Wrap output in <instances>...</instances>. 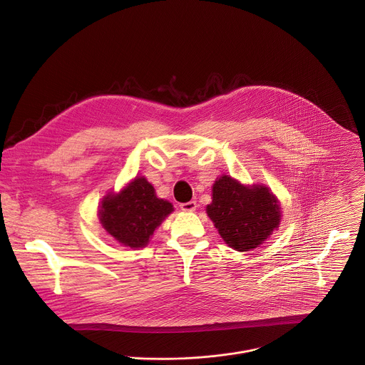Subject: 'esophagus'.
<instances>
[{"label":"esophagus","instance_id":"esophagus-1","mask_svg":"<svg viewBox=\"0 0 365 365\" xmlns=\"http://www.w3.org/2000/svg\"><path fill=\"white\" fill-rule=\"evenodd\" d=\"M196 207H197V203L196 202H187V203H182L180 205V209L183 210V212H195L196 210Z\"/></svg>","mask_w":365,"mask_h":365}]
</instances>
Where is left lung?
Listing matches in <instances>:
<instances>
[{"mask_svg":"<svg viewBox=\"0 0 365 365\" xmlns=\"http://www.w3.org/2000/svg\"><path fill=\"white\" fill-rule=\"evenodd\" d=\"M206 212L225 244L241 252L259 247L282 216L278 199L267 186H245L227 175L215 182Z\"/></svg>","mask_w":365,"mask_h":365,"instance_id":"1","label":"left lung"}]
</instances>
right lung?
<instances>
[{
    "label": "right lung",
    "mask_w": 365,
    "mask_h": 365,
    "mask_svg": "<svg viewBox=\"0 0 365 365\" xmlns=\"http://www.w3.org/2000/svg\"><path fill=\"white\" fill-rule=\"evenodd\" d=\"M172 212V203L156 197L153 186L140 176L120 193L103 199L98 219L103 228L120 244L143 248L155 228Z\"/></svg>",
    "instance_id": "right-lung-1"
}]
</instances>
